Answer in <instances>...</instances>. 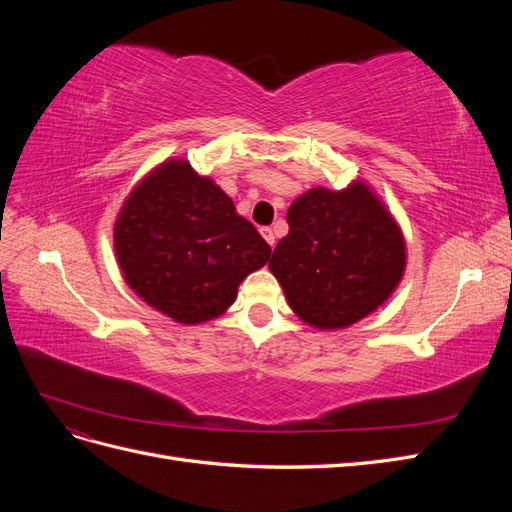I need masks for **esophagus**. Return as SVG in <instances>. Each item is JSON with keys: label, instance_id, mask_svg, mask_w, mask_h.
<instances>
[{"label": "esophagus", "instance_id": "34e87169", "mask_svg": "<svg viewBox=\"0 0 512 512\" xmlns=\"http://www.w3.org/2000/svg\"><path fill=\"white\" fill-rule=\"evenodd\" d=\"M260 235L265 237V241L273 247L275 245V232H273V228H269V226H265V228H260Z\"/></svg>", "mask_w": 512, "mask_h": 512}]
</instances>
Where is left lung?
<instances>
[{
	"mask_svg": "<svg viewBox=\"0 0 512 512\" xmlns=\"http://www.w3.org/2000/svg\"><path fill=\"white\" fill-rule=\"evenodd\" d=\"M288 235L269 269L292 312L316 329H344L391 297L406 267L401 230L361 181L314 188L290 205Z\"/></svg>",
	"mask_w": 512,
	"mask_h": 512,
	"instance_id": "8db88e82",
	"label": "left lung"
}]
</instances>
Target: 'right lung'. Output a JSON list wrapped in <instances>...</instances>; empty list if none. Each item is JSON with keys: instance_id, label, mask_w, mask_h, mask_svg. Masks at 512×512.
Here are the masks:
<instances>
[{"instance_id": "right-lung-1", "label": "right lung", "mask_w": 512, "mask_h": 512, "mask_svg": "<svg viewBox=\"0 0 512 512\" xmlns=\"http://www.w3.org/2000/svg\"><path fill=\"white\" fill-rule=\"evenodd\" d=\"M115 252L130 288L183 324L220 316L271 256L232 200L185 160L136 185L115 224Z\"/></svg>"}]
</instances>
